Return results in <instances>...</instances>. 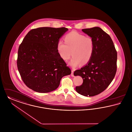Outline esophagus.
Wrapping results in <instances>:
<instances>
[{"mask_svg": "<svg viewBox=\"0 0 132 132\" xmlns=\"http://www.w3.org/2000/svg\"><path fill=\"white\" fill-rule=\"evenodd\" d=\"M71 76L72 77H74V71L72 70V71H71Z\"/></svg>", "mask_w": 132, "mask_h": 132, "instance_id": "obj_1", "label": "esophagus"}]
</instances>
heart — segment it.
<instances>
[{"label":"heart","instance_id":"b5f03b06","mask_svg":"<svg viewBox=\"0 0 132 132\" xmlns=\"http://www.w3.org/2000/svg\"><path fill=\"white\" fill-rule=\"evenodd\" d=\"M64 41L65 43L59 41L57 45L58 53L64 61L69 60L72 54L73 57L69 65L73 68L81 63L85 65L90 61L94 52V43L92 37L72 31L65 35Z\"/></svg>","mask_w":132,"mask_h":132}]
</instances>
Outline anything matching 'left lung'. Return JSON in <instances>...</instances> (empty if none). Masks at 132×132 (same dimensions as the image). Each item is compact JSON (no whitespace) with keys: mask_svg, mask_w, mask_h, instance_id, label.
<instances>
[{"mask_svg":"<svg viewBox=\"0 0 132 132\" xmlns=\"http://www.w3.org/2000/svg\"><path fill=\"white\" fill-rule=\"evenodd\" d=\"M82 31L94 40L93 56L85 66L76 70L74 76L83 78V84L76 87L78 93L92 97L104 91L115 77L117 53L114 43L107 33L99 27Z\"/></svg>","mask_w":132,"mask_h":132,"instance_id":"left-lung-1","label":"left lung"}]
</instances>
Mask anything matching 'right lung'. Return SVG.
<instances>
[{
  "mask_svg": "<svg viewBox=\"0 0 132 132\" xmlns=\"http://www.w3.org/2000/svg\"><path fill=\"white\" fill-rule=\"evenodd\" d=\"M68 30L65 27H40L24 37L18 48L17 65L24 83L32 90L53 91L63 77L71 74L57 49L59 39Z\"/></svg>",
  "mask_w": 132,
  "mask_h": 132,
  "instance_id": "obj_1",
  "label": "right lung"
}]
</instances>
